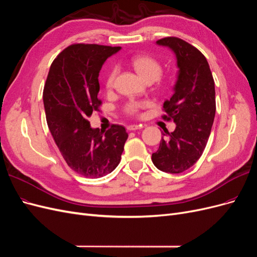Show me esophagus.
<instances>
[{
	"instance_id": "esophagus-1",
	"label": "esophagus",
	"mask_w": 257,
	"mask_h": 257,
	"mask_svg": "<svg viewBox=\"0 0 257 257\" xmlns=\"http://www.w3.org/2000/svg\"><path fill=\"white\" fill-rule=\"evenodd\" d=\"M141 128H142V125H129L127 127V129L129 131H135V130H138V129H141Z\"/></svg>"
}]
</instances>
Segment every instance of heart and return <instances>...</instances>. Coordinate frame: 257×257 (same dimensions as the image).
Wrapping results in <instances>:
<instances>
[{
    "mask_svg": "<svg viewBox=\"0 0 257 257\" xmlns=\"http://www.w3.org/2000/svg\"><path fill=\"white\" fill-rule=\"evenodd\" d=\"M131 65L137 72L142 77L145 81H155L159 78L162 72V66L159 61H157L150 55H135L131 59ZM117 67H113L107 71L105 77V86L106 88H112L114 85L115 78L117 76ZM142 103L138 101H130L126 104V112L128 114H137L139 110L142 107Z\"/></svg>",
    "mask_w": 257,
    "mask_h": 257,
    "instance_id": "heart-1",
    "label": "heart"
}]
</instances>
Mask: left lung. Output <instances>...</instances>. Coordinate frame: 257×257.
<instances>
[{
	"label": "left lung",
	"mask_w": 257,
	"mask_h": 257,
	"mask_svg": "<svg viewBox=\"0 0 257 257\" xmlns=\"http://www.w3.org/2000/svg\"><path fill=\"white\" fill-rule=\"evenodd\" d=\"M157 45L171 49L179 70L174 94L163 103V118L173 119L176 128L162 134L152 160L162 172L179 174L200 159L209 139L216 114L214 81L206 57L187 41L165 37Z\"/></svg>",
	"instance_id": "1"
}]
</instances>
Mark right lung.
<instances>
[{
    "instance_id": "add662e5",
    "label": "right lung",
    "mask_w": 257,
    "mask_h": 257,
    "mask_svg": "<svg viewBox=\"0 0 257 257\" xmlns=\"http://www.w3.org/2000/svg\"><path fill=\"white\" fill-rule=\"evenodd\" d=\"M120 47L76 44L53 61L44 88L49 130L68 167L87 178L105 176L120 162L128 139L125 127L93 129L87 120L99 111V72Z\"/></svg>"
}]
</instances>
